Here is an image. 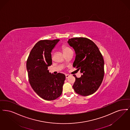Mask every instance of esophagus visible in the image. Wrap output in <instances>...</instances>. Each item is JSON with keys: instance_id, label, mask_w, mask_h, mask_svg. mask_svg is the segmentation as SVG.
<instances>
[{"instance_id": "obj_1", "label": "esophagus", "mask_w": 130, "mask_h": 130, "mask_svg": "<svg viewBox=\"0 0 130 130\" xmlns=\"http://www.w3.org/2000/svg\"><path fill=\"white\" fill-rule=\"evenodd\" d=\"M69 76H70V75H68V74H66V78H67V79L68 78Z\"/></svg>"}]
</instances>
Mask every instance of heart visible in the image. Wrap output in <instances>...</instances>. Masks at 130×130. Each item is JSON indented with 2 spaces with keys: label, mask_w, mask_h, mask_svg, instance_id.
Segmentation results:
<instances>
[{
  "label": "heart",
  "mask_w": 130,
  "mask_h": 130,
  "mask_svg": "<svg viewBox=\"0 0 130 130\" xmlns=\"http://www.w3.org/2000/svg\"><path fill=\"white\" fill-rule=\"evenodd\" d=\"M62 51H63V53H64V52H67L68 51L71 50V48H70L69 47H68L67 46H62Z\"/></svg>",
  "instance_id": "heart-1"
}]
</instances>
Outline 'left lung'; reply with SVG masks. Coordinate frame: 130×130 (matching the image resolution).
I'll use <instances>...</instances> for the list:
<instances>
[{
	"instance_id": "left-lung-1",
	"label": "left lung",
	"mask_w": 130,
	"mask_h": 130,
	"mask_svg": "<svg viewBox=\"0 0 130 130\" xmlns=\"http://www.w3.org/2000/svg\"><path fill=\"white\" fill-rule=\"evenodd\" d=\"M68 43L76 54L73 66L83 74L79 78L74 75L76 80L73 88L82 96L92 95L99 89L103 79L104 62L102 55L96 44L88 38H71Z\"/></svg>"
}]
</instances>
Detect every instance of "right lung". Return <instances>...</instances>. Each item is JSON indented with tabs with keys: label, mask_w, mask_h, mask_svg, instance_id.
Listing matches in <instances>:
<instances>
[{
	"label": "right lung",
	"mask_w": 130,
	"mask_h": 130,
	"mask_svg": "<svg viewBox=\"0 0 130 130\" xmlns=\"http://www.w3.org/2000/svg\"><path fill=\"white\" fill-rule=\"evenodd\" d=\"M59 41L44 40L38 42L27 61L30 85L38 96L46 101L54 100L61 95L66 79L63 74L54 75L47 69L52 64L51 53Z\"/></svg>",
	"instance_id": "add662e5"
}]
</instances>
